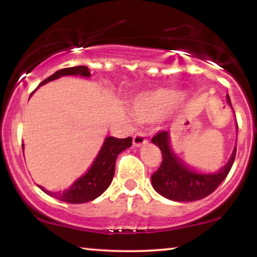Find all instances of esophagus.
Masks as SVG:
<instances>
[{
	"label": "esophagus",
	"mask_w": 257,
	"mask_h": 257,
	"mask_svg": "<svg viewBox=\"0 0 257 257\" xmlns=\"http://www.w3.org/2000/svg\"><path fill=\"white\" fill-rule=\"evenodd\" d=\"M146 143H147L146 135L144 132H137L136 135L133 136V145L135 146H142Z\"/></svg>",
	"instance_id": "34e87169"
}]
</instances>
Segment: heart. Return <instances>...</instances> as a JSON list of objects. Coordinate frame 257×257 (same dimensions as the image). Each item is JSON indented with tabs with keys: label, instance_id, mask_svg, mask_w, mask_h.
Listing matches in <instances>:
<instances>
[{
	"label": "heart",
	"instance_id": "heart-1",
	"mask_svg": "<svg viewBox=\"0 0 257 257\" xmlns=\"http://www.w3.org/2000/svg\"><path fill=\"white\" fill-rule=\"evenodd\" d=\"M180 98L179 91L168 89L140 93L131 101V114L138 121H154L163 117Z\"/></svg>",
	"mask_w": 257,
	"mask_h": 257
}]
</instances>
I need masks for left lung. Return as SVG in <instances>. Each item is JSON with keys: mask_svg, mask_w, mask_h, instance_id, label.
<instances>
[{"mask_svg": "<svg viewBox=\"0 0 257 257\" xmlns=\"http://www.w3.org/2000/svg\"><path fill=\"white\" fill-rule=\"evenodd\" d=\"M227 101L231 106L230 98L227 94ZM152 143L159 146L163 154V161L157 172L151 175L152 186L160 195L173 201H196L212 194L219 187L229 173L236 156V147L228 163L212 174L196 173L186 166L170 147V135L167 131H160L152 138Z\"/></svg>", "mask_w": 257, "mask_h": 257, "instance_id": "1", "label": "left lung"}]
</instances>
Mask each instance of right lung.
Here are the masks:
<instances>
[{
    "label": "right lung",
    "mask_w": 257,
    "mask_h": 257,
    "mask_svg": "<svg viewBox=\"0 0 257 257\" xmlns=\"http://www.w3.org/2000/svg\"><path fill=\"white\" fill-rule=\"evenodd\" d=\"M62 76H83L90 77V70L87 66H73V68H65L56 71L54 75L44 79L38 87L43 84L50 82V80L57 79ZM132 145V138L119 139L114 137H107L101 146L93 164L91 165L89 171L83 177L76 180L66 191L63 192H50L38 186L42 191L47 193L52 198L61 200V201L69 203H84L89 202L91 200L98 198L106 191L110 186L112 179L114 175L115 160L118 154L122 151L128 149ZM24 145H22V150Z\"/></svg>",
    "instance_id": "right-lung-1"
}]
</instances>
